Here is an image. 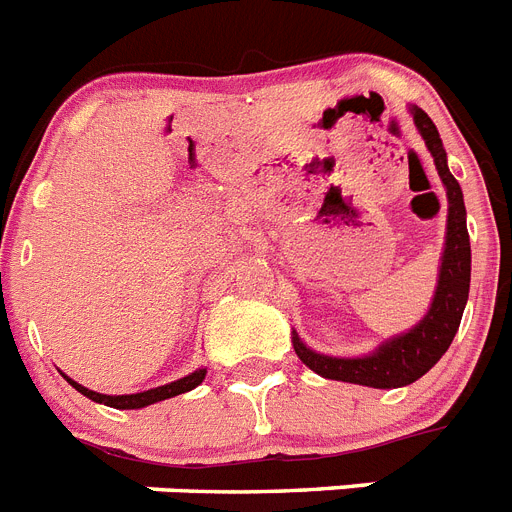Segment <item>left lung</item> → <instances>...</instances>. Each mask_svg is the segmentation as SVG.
<instances>
[{
  "label": "left lung",
  "instance_id": "8db88e82",
  "mask_svg": "<svg viewBox=\"0 0 512 512\" xmlns=\"http://www.w3.org/2000/svg\"><path fill=\"white\" fill-rule=\"evenodd\" d=\"M416 130L422 132L427 150L435 158L437 174H440L445 192H448V231H445V252H442L440 278H437L435 299L432 307L419 320V325L390 338L377 346L372 354L354 356V359H338V356L317 354L307 349L302 338L294 330V351L312 372L328 380L354 382L367 388H401L411 385L429 369L435 367L453 343L458 325H461L463 309L468 299V283H471V242L466 229V205H463L461 184L448 169V156L442 148L440 132L435 122L424 114L419 106H411Z\"/></svg>",
  "mask_w": 512,
  "mask_h": 512
}]
</instances>
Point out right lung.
<instances>
[{
	"instance_id": "right-lung-1",
	"label": "right lung",
	"mask_w": 512,
	"mask_h": 512,
	"mask_svg": "<svg viewBox=\"0 0 512 512\" xmlns=\"http://www.w3.org/2000/svg\"><path fill=\"white\" fill-rule=\"evenodd\" d=\"M203 380H205V369H195L192 375L182 377V380H176V382H169V385H161V388H150V390H143V393H132V395H103V393H96V390L83 388V385H77L72 377H67V382H70L77 393H83L85 398L103 403V406H111V409H143V406H150V403L166 401V398L187 393V390L197 388Z\"/></svg>"
}]
</instances>
